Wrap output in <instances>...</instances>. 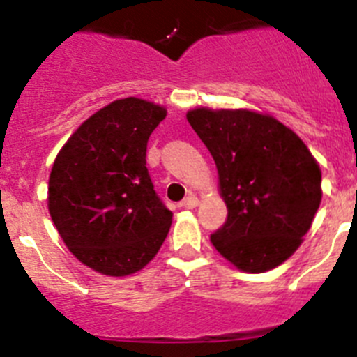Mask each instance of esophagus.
<instances>
[{
    "label": "esophagus",
    "mask_w": 357,
    "mask_h": 357,
    "mask_svg": "<svg viewBox=\"0 0 357 357\" xmlns=\"http://www.w3.org/2000/svg\"><path fill=\"white\" fill-rule=\"evenodd\" d=\"M181 206H183V208H186V209H194V208H197V206H199V199L195 197V195L190 194L188 197L183 199Z\"/></svg>",
    "instance_id": "34e87169"
}]
</instances>
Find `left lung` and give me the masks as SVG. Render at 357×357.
Wrapping results in <instances>:
<instances>
[{
  "instance_id": "8db88e82",
  "label": "left lung",
  "mask_w": 357,
  "mask_h": 357,
  "mask_svg": "<svg viewBox=\"0 0 357 357\" xmlns=\"http://www.w3.org/2000/svg\"><path fill=\"white\" fill-rule=\"evenodd\" d=\"M186 119L211 153L227 222L211 243L246 273H264L301 245L321 206V167L305 142L269 114L199 107Z\"/></svg>"
}]
</instances>
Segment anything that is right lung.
<instances>
[{
    "label": "right lung",
    "instance_id": "1",
    "mask_svg": "<svg viewBox=\"0 0 357 357\" xmlns=\"http://www.w3.org/2000/svg\"><path fill=\"white\" fill-rule=\"evenodd\" d=\"M167 111L128 96L89 116L59 149L47 206L82 264L107 276L144 268L167 238L169 211L153 188L146 148Z\"/></svg>",
    "mask_w": 357,
    "mask_h": 357
}]
</instances>
